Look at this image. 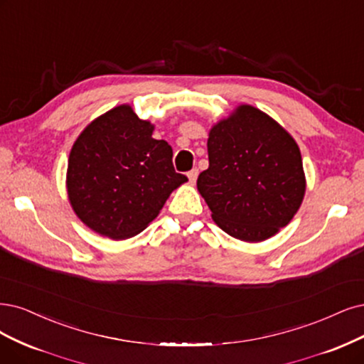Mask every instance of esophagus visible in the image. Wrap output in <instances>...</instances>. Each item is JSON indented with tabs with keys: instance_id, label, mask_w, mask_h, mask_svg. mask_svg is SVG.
<instances>
[{
	"instance_id": "esophagus-1",
	"label": "esophagus",
	"mask_w": 364,
	"mask_h": 364,
	"mask_svg": "<svg viewBox=\"0 0 364 364\" xmlns=\"http://www.w3.org/2000/svg\"><path fill=\"white\" fill-rule=\"evenodd\" d=\"M187 177H189V181H191V183H195L196 178H198V169L195 168V169H192L191 172H187Z\"/></svg>"
}]
</instances>
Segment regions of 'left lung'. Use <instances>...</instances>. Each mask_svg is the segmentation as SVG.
I'll return each instance as SVG.
<instances>
[{
  "mask_svg": "<svg viewBox=\"0 0 364 364\" xmlns=\"http://www.w3.org/2000/svg\"><path fill=\"white\" fill-rule=\"evenodd\" d=\"M207 148L210 165L196 186L222 231L259 243L292 220L306 177L297 142L276 119L238 105L210 129Z\"/></svg>",
  "mask_w": 364,
  "mask_h": 364,
  "instance_id": "1",
  "label": "left lung"
}]
</instances>
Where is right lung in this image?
Wrapping results in <instances>:
<instances>
[{
    "mask_svg": "<svg viewBox=\"0 0 364 364\" xmlns=\"http://www.w3.org/2000/svg\"><path fill=\"white\" fill-rule=\"evenodd\" d=\"M154 124L130 105L92 119L75 141L65 187L79 220L112 240L142 232L169 195L187 181L172 165V148L153 138Z\"/></svg>",
    "mask_w": 364,
    "mask_h": 364,
    "instance_id": "obj_1",
    "label": "right lung"
}]
</instances>
